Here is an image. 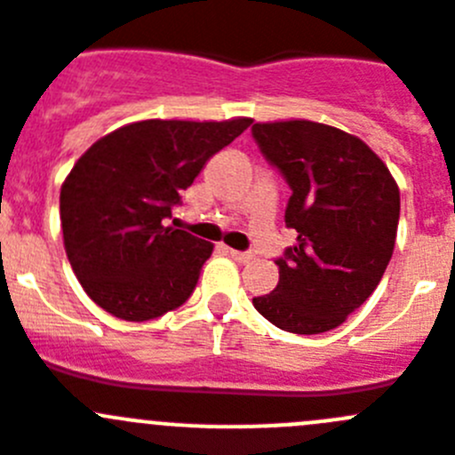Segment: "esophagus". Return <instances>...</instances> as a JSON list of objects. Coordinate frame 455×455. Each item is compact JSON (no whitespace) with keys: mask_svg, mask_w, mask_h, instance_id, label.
<instances>
[{"mask_svg":"<svg viewBox=\"0 0 455 455\" xmlns=\"http://www.w3.org/2000/svg\"><path fill=\"white\" fill-rule=\"evenodd\" d=\"M228 255H230L235 261H239V264H248V261L255 257L252 252H241V250H232V248H228Z\"/></svg>","mask_w":455,"mask_h":455,"instance_id":"obj_1","label":"esophagus"}]
</instances>
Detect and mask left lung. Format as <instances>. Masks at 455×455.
Segmentation results:
<instances>
[{
	"label": "left lung",
	"instance_id": "obj_1",
	"mask_svg": "<svg viewBox=\"0 0 455 455\" xmlns=\"http://www.w3.org/2000/svg\"><path fill=\"white\" fill-rule=\"evenodd\" d=\"M252 137L293 191L284 219L298 232L275 261L277 286L252 304L284 331L336 329L372 295L393 257L397 182L363 140L327 124H255Z\"/></svg>",
	"mask_w": 455,
	"mask_h": 455
}]
</instances>
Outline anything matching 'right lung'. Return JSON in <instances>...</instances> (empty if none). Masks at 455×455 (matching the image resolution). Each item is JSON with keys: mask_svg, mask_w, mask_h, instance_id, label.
<instances>
[{"mask_svg": "<svg viewBox=\"0 0 455 455\" xmlns=\"http://www.w3.org/2000/svg\"><path fill=\"white\" fill-rule=\"evenodd\" d=\"M250 124L146 119L108 132L78 157L60 187L62 241L101 309L144 323L189 298L214 243L164 220L205 162Z\"/></svg>", "mask_w": 455, "mask_h": 455, "instance_id": "right-lung-1", "label": "right lung"}]
</instances>
